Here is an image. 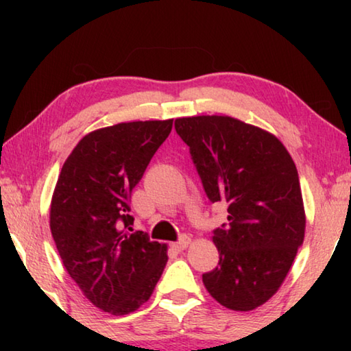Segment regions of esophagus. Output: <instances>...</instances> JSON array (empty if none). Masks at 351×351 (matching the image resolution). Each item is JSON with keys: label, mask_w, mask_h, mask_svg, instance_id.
<instances>
[{"label": "esophagus", "mask_w": 351, "mask_h": 351, "mask_svg": "<svg viewBox=\"0 0 351 351\" xmlns=\"http://www.w3.org/2000/svg\"><path fill=\"white\" fill-rule=\"evenodd\" d=\"M190 237H187V235H182L181 239H180V241H176V243H173V245H171V247L175 249V251H182V249H186L189 245H190Z\"/></svg>", "instance_id": "34e87169"}]
</instances>
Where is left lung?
I'll use <instances>...</instances> for the list:
<instances>
[{
	"label": "left lung",
	"mask_w": 351,
	"mask_h": 351,
	"mask_svg": "<svg viewBox=\"0 0 351 351\" xmlns=\"http://www.w3.org/2000/svg\"><path fill=\"white\" fill-rule=\"evenodd\" d=\"M212 203L228 204L229 223L213 230L218 266L203 283L234 311L263 305L282 287L305 237L295 164L274 134L230 116L175 121Z\"/></svg>",
	"instance_id": "1"
}]
</instances>
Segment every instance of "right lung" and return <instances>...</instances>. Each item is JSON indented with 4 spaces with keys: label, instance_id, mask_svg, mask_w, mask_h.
<instances>
[{
    "label": "right lung",
    "instance_id": "right-lung-1",
    "mask_svg": "<svg viewBox=\"0 0 351 351\" xmlns=\"http://www.w3.org/2000/svg\"><path fill=\"white\" fill-rule=\"evenodd\" d=\"M173 119L94 130L79 141L56 184L49 226L83 295L114 316L150 299L167 265V245L132 232V190L167 139Z\"/></svg>",
    "mask_w": 351,
    "mask_h": 351
}]
</instances>
